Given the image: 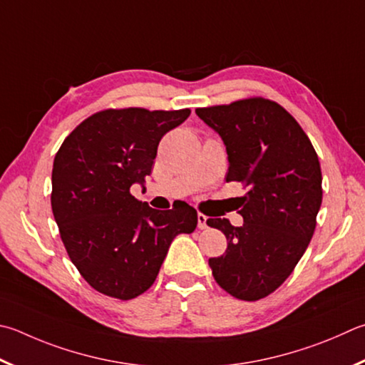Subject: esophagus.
<instances>
[{
  "label": "esophagus",
  "instance_id": "1",
  "mask_svg": "<svg viewBox=\"0 0 365 365\" xmlns=\"http://www.w3.org/2000/svg\"><path fill=\"white\" fill-rule=\"evenodd\" d=\"M197 228L207 230L209 228V218L204 214H197Z\"/></svg>",
  "mask_w": 365,
  "mask_h": 365
}]
</instances>
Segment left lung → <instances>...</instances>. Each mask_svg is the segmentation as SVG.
Returning <instances> with one entry per match:
<instances>
[{
	"label": "left lung",
	"instance_id": "1",
	"mask_svg": "<svg viewBox=\"0 0 365 365\" xmlns=\"http://www.w3.org/2000/svg\"><path fill=\"white\" fill-rule=\"evenodd\" d=\"M196 115L222 137L227 182L247 187L240 197L242 227L209 218L228 241L209 267L230 295L260 300L287 279L313 237L322 202L319 160L300 124L267 98L196 108Z\"/></svg>",
	"mask_w": 365,
	"mask_h": 365
}]
</instances>
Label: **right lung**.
Instances as JSON below:
<instances>
[{"label": "right lung", "mask_w": 365, "mask_h": 365, "mask_svg": "<svg viewBox=\"0 0 365 365\" xmlns=\"http://www.w3.org/2000/svg\"><path fill=\"white\" fill-rule=\"evenodd\" d=\"M188 108L103 110L65 138L52 168V214L79 273L101 294L130 300L156 279L170 242L193 233L197 212L156 210L130 195L151 174L165 132Z\"/></svg>", "instance_id": "add662e5"}]
</instances>
